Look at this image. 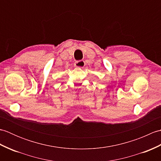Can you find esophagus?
<instances>
[{
  "mask_svg": "<svg viewBox=\"0 0 161 161\" xmlns=\"http://www.w3.org/2000/svg\"><path fill=\"white\" fill-rule=\"evenodd\" d=\"M74 65H75V67L79 68H82L85 66V62L84 61H82V60L78 61H76Z\"/></svg>",
  "mask_w": 161,
  "mask_h": 161,
  "instance_id": "34e87169",
  "label": "esophagus"
}]
</instances>
